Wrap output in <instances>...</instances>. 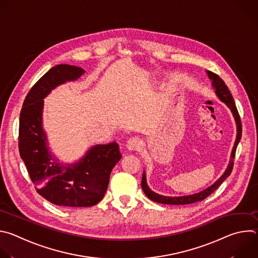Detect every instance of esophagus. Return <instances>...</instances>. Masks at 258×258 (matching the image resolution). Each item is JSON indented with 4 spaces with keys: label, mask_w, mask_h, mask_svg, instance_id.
Instances as JSON below:
<instances>
[{
    "label": "esophagus",
    "mask_w": 258,
    "mask_h": 258,
    "mask_svg": "<svg viewBox=\"0 0 258 258\" xmlns=\"http://www.w3.org/2000/svg\"><path fill=\"white\" fill-rule=\"evenodd\" d=\"M125 147H126V149L130 151H137L141 148V142L138 138H132L127 141Z\"/></svg>",
    "instance_id": "34e87169"
}]
</instances>
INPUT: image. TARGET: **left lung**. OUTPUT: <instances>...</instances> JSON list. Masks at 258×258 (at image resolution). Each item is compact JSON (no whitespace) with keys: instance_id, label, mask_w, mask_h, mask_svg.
<instances>
[{"instance_id":"left-lung-1","label":"left lung","mask_w":258,"mask_h":258,"mask_svg":"<svg viewBox=\"0 0 258 258\" xmlns=\"http://www.w3.org/2000/svg\"><path fill=\"white\" fill-rule=\"evenodd\" d=\"M207 76L209 78V80L211 81V85L212 88L215 91V94L217 96V98L224 102L229 109L231 110V112L234 116V119L236 121V125H237V136H236V141L233 147V150L231 153V158H230V162L225 170V172L223 173V175L220 176L214 183H212L211 186H209L208 188L204 189L201 192L195 193V194H191V195H186V196H178V197H169V196H163L160 195L158 193L153 192L149 187L148 183H147V179H146V172H143V176H142V182L141 186L142 189L144 191V193L146 194V196L148 197L150 200L158 202V203H162V204H169V205H183V204H191V203H195L198 201H202L204 200L207 196H209L211 193H213L232 172L233 169V165H234V159H235V153H236V149L237 146L241 140V136H242V124H241V120H240V116L238 113V110L235 104V101L232 97V94L230 92V90L228 89L227 85L225 84V82L220 79L215 73L207 70L206 71Z\"/></svg>"}]
</instances>
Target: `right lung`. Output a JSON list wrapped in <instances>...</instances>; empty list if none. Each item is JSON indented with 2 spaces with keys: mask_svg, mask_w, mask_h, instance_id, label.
Masks as SVG:
<instances>
[{
  "mask_svg": "<svg viewBox=\"0 0 258 258\" xmlns=\"http://www.w3.org/2000/svg\"><path fill=\"white\" fill-rule=\"evenodd\" d=\"M86 70L68 64L52 67L27 94L19 122V153L38 192L53 204L89 207L99 203L110 173L120 160L116 142L95 145L75 163L63 164L52 154L43 128L44 99L57 87L78 81Z\"/></svg>",
  "mask_w": 258,
  "mask_h": 258,
  "instance_id": "right-lung-1",
  "label": "right lung"
}]
</instances>
